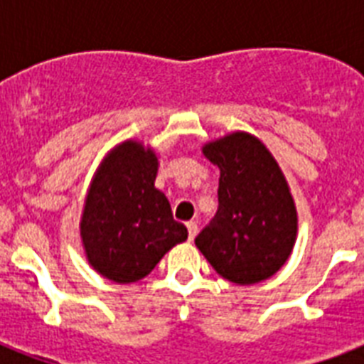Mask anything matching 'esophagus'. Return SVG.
I'll list each match as a JSON object with an SVG mask.
<instances>
[{"label":"esophagus","instance_id":"34e87169","mask_svg":"<svg viewBox=\"0 0 364 364\" xmlns=\"http://www.w3.org/2000/svg\"><path fill=\"white\" fill-rule=\"evenodd\" d=\"M187 228H188V240L196 238V234H198V225H196V221L187 223Z\"/></svg>","mask_w":364,"mask_h":364}]
</instances>
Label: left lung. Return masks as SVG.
I'll return each mask as SVG.
<instances>
[{"instance_id":"left-lung-1","label":"left lung","mask_w":364,"mask_h":364,"mask_svg":"<svg viewBox=\"0 0 364 364\" xmlns=\"http://www.w3.org/2000/svg\"><path fill=\"white\" fill-rule=\"evenodd\" d=\"M219 168V210L194 243L236 285L272 277L293 253L299 215L282 168L259 137L232 132L204 143Z\"/></svg>"}]
</instances>
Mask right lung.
Segmentation results:
<instances>
[{
	"instance_id": "add662e5",
	"label": "right lung",
	"mask_w": 364,
	"mask_h": 364,
	"mask_svg": "<svg viewBox=\"0 0 364 364\" xmlns=\"http://www.w3.org/2000/svg\"><path fill=\"white\" fill-rule=\"evenodd\" d=\"M159 156L153 147L126 139L100 162L82 205L81 243L88 264L115 283L151 274L187 227L173 221L164 193L154 187Z\"/></svg>"
}]
</instances>
